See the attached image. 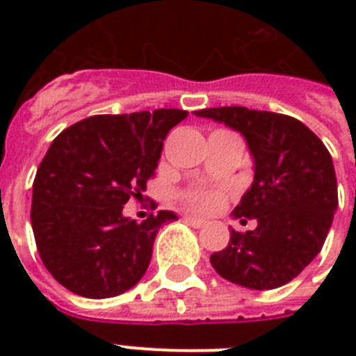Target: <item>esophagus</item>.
<instances>
[{
    "instance_id": "34e87169",
    "label": "esophagus",
    "mask_w": 356,
    "mask_h": 356,
    "mask_svg": "<svg viewBox=\"0 0 356 356\" xmlns=\"http://www.w3.org/2000/svg\"><path fill=\"white\" fill-rule=\"evenodd\" d=\"M184 222L188 223V225H192V227L195 229H201V227H205V220H201V218H195V216H184Z\"/></svg>"
}]
</instances>
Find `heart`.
<instances>
[{
  "label": "heart",
  "mask_w": 356,
  "mask_h": 356,
  "mask_svg": "<svg viewBox=\"0 0 356 356\" xmlns=\"http://www.w3.org/2000/svg\"><path fill=\"white\" fill-rule=\"evenodd\" d=\"M186 205L197 212H212L220 209L225 200V192L220 188H192L183 194Z\"/></svg>",
  "instance_id": "b5f03b06"
}]
</instances>
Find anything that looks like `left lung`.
Here are the masks:
<instances>
[{
	"instance_id": "obj_1",
	"label": "left lung",
	"mask_w": 356,
	"mask_h": 356,
	"mask_svg": "<svg viewBox=\"0 0 356 356\" xmlns=\"http://www.w3.org/2000/svg\"><path fill=\"white\" fill-rule=\"evenodd\" d=\"M195 116L242 133L254 161L253 184L233 214L254 218L259 225L231 231L227 248L211 254L212 268L253 290L286 284L314 260L331 229L338 207L331 153L305 123L286 114L216 107L195 111Z\"/></svg>"
}]
</instances>
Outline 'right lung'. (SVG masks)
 I'll return each mask as SVG.
<instances>
[{
    "label": "right lung",
    "instance_id": "obj_1",
    "mask_svg": "<svg viewBox=\"0 0 356 356\" xmlns=\"http://www.w3.org/2000/svg\"><path fill=\"white\" fill-rule=\"evenodd\" d=\"M188 116L181 108L99 114L53 140L36 170L31 225L42 262L70 292L114 298L144 277L153 242L172 211L144 222L123 216L155 175L164 138Z\"/></svg>",
    "mask_w": 356,
    "mask_h": 356
}]
</instances>
